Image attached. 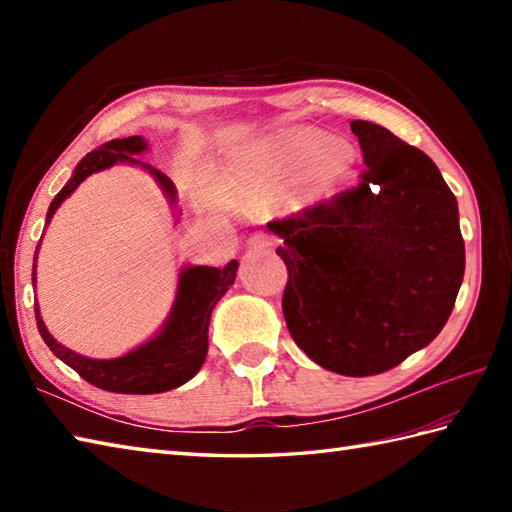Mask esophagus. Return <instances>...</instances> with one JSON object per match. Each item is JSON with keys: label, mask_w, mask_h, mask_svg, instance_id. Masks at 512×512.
Segmentation results:
<instances>
[{"label": "esophagus", "mask_w": 512, "mask_h": 512, "mask_svg": "<svg viewBox=\"0 0 512 512\" xmlns=\"http://www.w3.org/2000/svg\"><path fill=\"white\" fill-rule=\"evenodd\" d=\"M270 246H273V237L266 235V233H255V235H250V239H248V248L259 250V253H266V250H270Z\"/></svg>", "instance_id": "obj_1"}]
</instances>
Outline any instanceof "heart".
Instances as JSON below:
<instances>
[{"instance_id":"1","label":"heart","mask_w":512,"mask_h":512,"mask_svg":"<svg viewBox=\"0 0 512 512\" xmlns=\"http://www.w3.org/2000/svg\"><path fill=\"white\" fill-rule=\"evenodd\" d=\"M325 138L301 132L266 151L255 169H239L217 187V200L246 211H264L268 206L295 198L306 189L312 198L332 195L350 178L352 156L325 162Z\"/></svg>"}]
</instances>
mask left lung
Returning <instances> with one entry per match:
<instances>
[{"label": "left lung", "instance_id": "8db88e82", "mask_svg": "<svg viewBox=\"0 0 512 512\" xmlns=\"http://www.w3.org/2000/svg\"><path fill=\"white\" fill-rule=\"evenodd\" d=\"M365 171L354 189L268 228L284 239V317L314 363L374 376L427 347L464 279L458 200L424 151L350 123Z\"/></svg>", "mask_w": 512, "mask_h": 512}]
</instances>
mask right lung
Here are the masks:
<instances>
[{
  "mask_svg": "<svg viewBox=\"0 0 512 512\" xmlns=\"http://www.w3.org/2000/svg\"><path fill=\"white\" fill-rule=\"evenodd\" d=\"M145 149L147 143L143 136H129L114 138L110 143H103L101 147L90 151V154L76 165L70 182L54 195L46 215V224H50L54 211L59 209L65 198H70L74 189L79 187L85 178L92 176L96 171L110 169L116 162H129V165L145 167L151 176L156 178L162 191H165L169 202L176 204V187H173V182L165 173L134 158L136 154H143ZM237 266L239 264L235 259H231L224 268H182L176 301H173L167 323L162 325V330L154 339L136 347V350L121 358L101 361V358H88L68 350V347L61 345L48 332L46 323H43L39 314V306L35 303L37 328L41 339L46 341L52 354L61 358L65 365H70L74 372L88 380L90 385L101 387L105 391H114V394H162V391L184 385L200 372L206 352H209L211 312L215 308V303L224 297L228 286H233ZM32 279H35V270H32Z\"/></svg>",
  "mask_w": 512,
  "mask_h": 512,
  "instance_id": "add662e5",
  "label": "right lung"
}]
</instances>
